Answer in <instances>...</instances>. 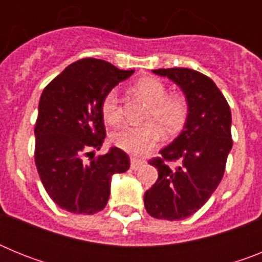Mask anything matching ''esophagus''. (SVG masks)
Segmentation results:
<instances>
[{
	"label": "esophagus",
	"mask_w": 262,
	"mask_h": 262,
	"mask_svg": "<svg viewBox=\"0 0 262 262\" xmlns=\"http://www.w3.org/2000/svg\"><path fill=\"white\" fill-rule=\"evenodd\" d=\"M144 165V161L140 159H136V157H131V169L133 170H138L140 166Z\"/></svg>",
	"instance_id": "34e87169"
}]
</instances>
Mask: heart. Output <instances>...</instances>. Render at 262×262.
I'll list each match as a JSON object with an SVG mask.
<instances>
[{"mask_svg": "<svg viewBox=\"0 0 262 262\" xmlns=\"http://www.w3.org/2000/svg\"><path fill=\"white\" fill-rule=\"evenodd\" d=\"M133 93L148 105L142 126H123L111 134L115 147L134 155H144L157 147L161 133L165 136L178 134L185 126L189 114V103L184 96L168 94L163 81L152 76L139 78L133 85ZM101 113L108 124L122 120L120 97L117 89H110L103 96Z\"/></svg>", "mask_w": 262, "mask_h": 262, "instance_id": "1", "label": "heart"}]
</instances>
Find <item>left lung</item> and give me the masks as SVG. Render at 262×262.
Here are the masks:
<instances>
[{"mask_svg": "<svg viewBox=\"0 0 262 262\" xmlns=\"http://www.w3.org/2000/svg\"><path fill=\"white\" fill-rule=\"evenodd\" d=\"M181 88L189 103V114L181 134L161 156L149 160L159 178L144 194L147 212L156 219L181 221L205 205L226 169L232 148L231 110L214 81L189 68L155 69ZM178 162L176 168L168 163Z\"/></svg>", "mask_w": 262, "mask_h": 262, "instance_id": "8db88e82", "label": "left lung"}]
</instances>
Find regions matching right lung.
<instances>
[{
	"label": "right lung",
	"instance_id": "right-lung-1",
	"mask_svg": "<svg viewBox=\"0 0 262 262\" xmlns=\"http://www.w3.org/2000/svg\"><path fill=\"white\" fill-rule=\"evenodd\" d=\"M133 73L88 57L67 67L43 90L34 129L35 165L46 191L62 210L88 215L103 210L111 176L129 168L128 155L119 148L96 157L94 152L106 138L103 96Z\"/></svg>",
	"mask_w": 262,
	"mask_h": 262
}]
</instances>
